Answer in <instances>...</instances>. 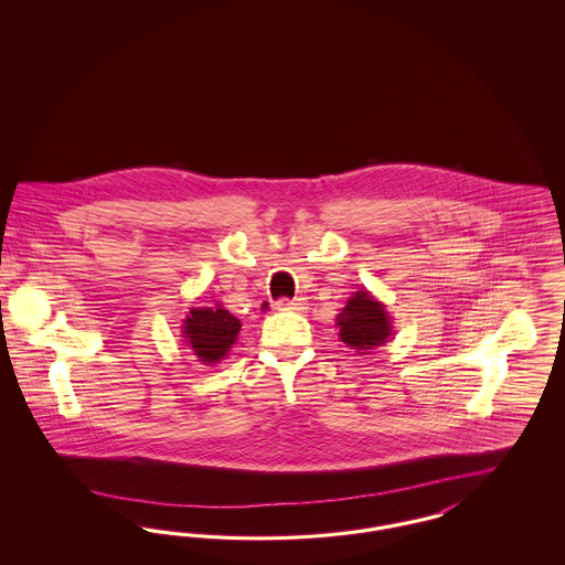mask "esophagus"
<instances>
[{
  "mask_svg": "<svg viewBox=\"0 0 565 565\" xmlns=\"http://www.w3.org/2000/svg\"><path fill=\"white\" fill-rule=\"evenodd\" d=\"M275 309H279V311H302V309H305V302H302L300 298H296V300L281 298V300L275 302Z\"/></svg>",
  "mask_w": 565,
  "mask_h": 565,
  "instance_id": "1",
  "label": "esophagus"
}]
</instances>
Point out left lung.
<instances>
[{
  "mask_svg": "<svg viewBox=\"0 0 565 565\" xmlns=\"http://www.w3.org/2000/svg\"><path fill=\"white\" fill-rule=\"evenodd\" d=\"M337 326L341 341L360 353L385 345L394 334L390 311L366 288L350 296L345 309L337 318Z\"/></svg>",
  "mask_w": 565,
  "mask_h": 565,
  "instance_id": "1",
  "label": "left lung"
}]
</instances>
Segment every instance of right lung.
Returning a JSON list of instances; mask_svg holds the SVG:
<instances>
[{"mask_svg": "<svg viewBox=\"0 0 565 565\" xmlns=\"http://www.w3.org/2000/svg\"><path fill=\"white\" fill-rule=\"evenodd\" d=\"M242 330V322L231 316L220 302L214 307H192L184 326L182 339L190 355L203 364H217L228 355Z\"/></svg>", "mask_w": 565, "mask_h": 565, "instance_id": "obj_1", "label": "right lung"}]
</instances>
